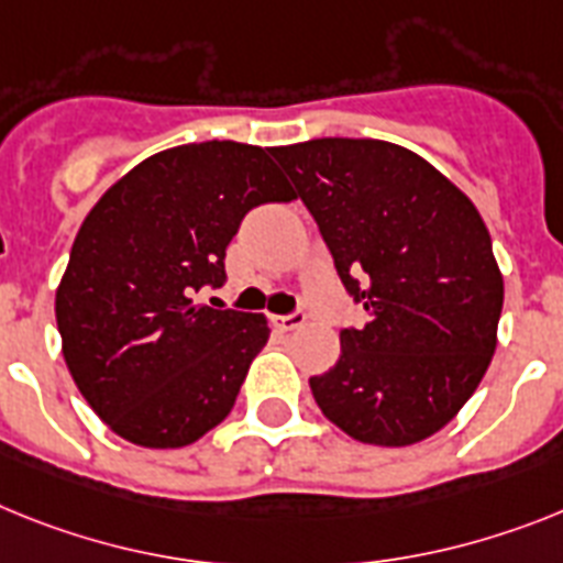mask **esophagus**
<instances>
[{
  "mask_svg": "<svg viewBox=\"0 0 563 563\" xmlns=\"http://www.w3.org/2000/svg\"><path fill=\"white\" fill-rule=\"evenodd\" d=\"M306 323L303 311H295V314H283V318H274V325L280 329V332H295L300 325Z\"/></svg>",
  "mask_w": 563,
  "mask_h": 563,
  "instance_id": "1",
  "label": "esophagus"
}]
</instances>
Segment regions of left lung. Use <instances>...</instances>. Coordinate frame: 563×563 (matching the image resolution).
<instances>
[{
	"mask_svg": "<svg viewBox=\"0 0 563 563\" xmlns=\"http://www.w3.org/2000/svg\"><path fill=\"white\" fill-rule=\"evenodd\" d=\"M272 154L369 318L340 332L338 363L309 380L320 412L372 446L427 441L464 409L498 346L504 274L484 217L386 140L323 136Z\"/></svg>",
	"mask_w": 563,
	"mask_h": 563,
	"instance_id": "obj_1",
	"label": "left lung"
}]
</instances>
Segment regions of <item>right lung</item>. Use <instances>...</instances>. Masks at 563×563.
I'll use <instances>...</instances> for the list:
<instances>
[{
	"label": "right lung",
	"instance_id": "1",
	"mask_svg": "<svg viewBox=\"0 0 563 563\" xmlns=\"http://www.w3.org/2000/svg\"><path fill=\"white\" fill-rule=\"evenodd\" d=\"M289 200L268 148L209 140L143 159L88 211L56 325L74 384L111 432L179 450L234 409L268 320L194 303V291L225 280V245L254 206Z\"/></svg>",
	"mask_w": 563,
	"mask_h": 563
}]
</instances>
